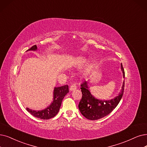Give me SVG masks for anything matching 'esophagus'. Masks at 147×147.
Segmentation results:
<instances>
[{
  "label": "esophagus",
  "instance_id": "esophagus-1",
  "mask_svg": "<svg viewBox=\"0 0 147 147\" xmlns=\"http://www.w3.org/2000/svg\"><path fill=\"white\" fill-rule=\"evenodd\" d=\"M76 89H77V86H76L75 84H72L71 86H70V91L74 90H75Z\"/></svg>",
  "mask_w": 147,
  "mask_h": 147
}]
</instances>
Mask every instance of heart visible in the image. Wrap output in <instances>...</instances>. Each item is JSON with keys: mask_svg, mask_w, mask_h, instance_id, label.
Instances as JSON below:
<instances>
[{"mask_svg": "<svg viewBox=\"0 0 147 147\" xmlns=\"http://www.w3.org/2000/svg\"><path fill=\"white\" fill-rule=\"evenodd\" d=\"M86 59L84 58H83V57L78 58L74 61L73 66H74L75 67H81L83 65V64L86 63Z\"/></svg>", "mask_w": 147, "mask_h": 147, "instance_id": "1", "label": "heart"}]
</instances>
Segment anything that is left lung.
Masks as SVG:
<instances>
[{
    "instance_id": "8db88e82",
    "label": "left lung",
    "mask_w": 147,
    "mask_h": 147,
    "mask_svg": "<svg viewBox=\"0 0 147 147\" xmlns=\"http://www.w3.org/2000/svg\"><path fill=\"white\" fill-rule=\"evenodd\" d=\"M123 74V77L125 78V72L122 64L121 65ZM125 81L122 84L121 90L117 96L110 100H99L94 97L90 92L88 82L85 81L81 84L82 92V98L78 105V108L81 114L85 118L90 120H97L108 115L116 108L120 102L124 90Z\"/></svg>"
}]
</instances>
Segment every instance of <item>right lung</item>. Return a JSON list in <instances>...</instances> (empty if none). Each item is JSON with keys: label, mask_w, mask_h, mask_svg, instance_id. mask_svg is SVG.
Wrapping results in <instances>:
<instances>
[{"label": "right lung", "mask_w": 147, "mask_h": 147, "mask_svg": "<svg viewBox=\"0 0 147 147\" xmlns=\"http://www.w3.org/2000/svg\"><path fill=\"white\" fill-rule=\"evenodd\" d=\"M37 47L36 45L32 46L28 51H36ZM69 92L68 85L61 87H55L54 90L53 101L49 106L42 110H33L26 108V110L34 116L42 119H49L54 117L58 112L61 107V102L64 97Z\"/></svg>", "instance_id": "right-lung-1"}]
</instances>
